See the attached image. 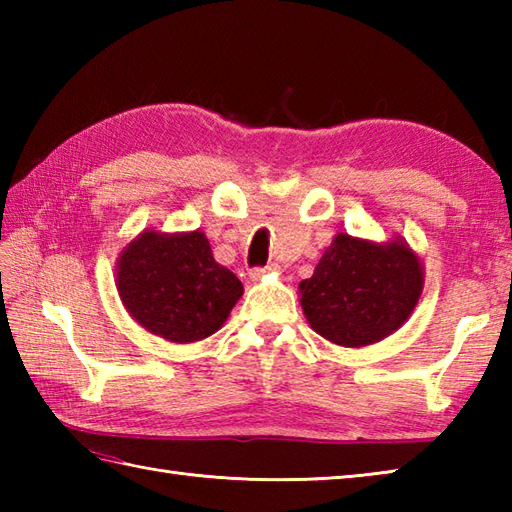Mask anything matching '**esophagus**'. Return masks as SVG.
Instances as JSON below:
<instances>
[{"instance_id": "obj_1", "label": "esophagus", "mask_w": 512, "mask_h": 512, "mask_svg": "<svg viewBox=\"0 0 512 512\" xmlns=\"http://www.w3.org/2000/svg\"><path fill=\"white\" fill-rule=\"evenodd\" d=\"M277 270H279L277 264H268L266 268H253V270H250V273H248V277L253 279V281H262L266 275L277 273Z\"/></svg>"}]
</instances>
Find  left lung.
<instances>
[{"instance_id":"1","label":"left lung","mask_w":512,"mask_h":512,"mask_svg":"<svg viewBox=\"0 0 512 512\" xmlns=\"http://www.w3.org/2000/svg\"><path fill=\"white\" fill-rule=\"evenodd\" d=\"M424 266L407 239L387 242L336 233L299 303L310 328L334 345L365 347L387 339L416 310Z\"/></svg>"}]
</instances>
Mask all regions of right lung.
Listing matches in <instances>:
<instances>
[{
  "label": "right lung",
  "mask_w": 512,
  "mask_h": 512,
  "mask_svg": "<svg viewBox=\"0 0 512 512\" xmlns=\"http://www.w3.org/2000/svg\"><path fill=\"white\" fill-rule=\"evenodd\" d=\"M116 290L140 328L171 343H195L222 328L244 286L215 262L209 239L145 228L116 259Z\"/></svg>",
  "instance_id": "1"
}]
</instances>
